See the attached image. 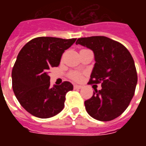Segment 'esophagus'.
Instances as JSON below:
<instances>
[{
  "label": "esophagus",
  "mask_w": 146,
  "mask_h": 146,
  "mask_svg": "<svg viewBox=\"0 0 146 146\" xmlns=\"http://www.w3.org/2000/svg\"><path fill=\"white\" fill-rule=\"evenodd\" d=\"M82 88V86H80V85H74L73 86V88L75 89V90H79Z\"/></svg>",
  "instance_id": "esophagus-1"
}]
</instances>
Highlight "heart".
Masks as SVG:
<instances>
[{"instance_id":"1","label":"heart","mask_w":146,"mask_h":146,"mask_svg":"<svg viewBox=\"0 0 146 146\" xmlns=\"http://www.w3.org/2000/svg\"><path fill=\"white\" fill-rule=\"evenodd\" d=\"M70 77L73 80H76V81H79L82 78L81 74L78 72H72L70 73Z\"/></svg>"}]
</instances>
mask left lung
<instances>
[{
	"instance_id": "8db88e82",
	"label": "left lung",
	"mask_w": 146,
	"mask_h": 146,
	"mask_svg": "<svg viewBox=\"0 0 146 146\" xmlns=\"http://www.w3.org/2000/svg\"><path fill=\"white\" fill-rule=\"evenodd\" d=\"M76 44L90 48L95 64L88 84H102L91 98L84 102L90 116L110 121L120 116L135 95L138 76L135 62L127 48L119 42L103 36L77 39Z\"/></svg>"
}]
</instances>
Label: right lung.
I'll return each instance as SVG.
<instances>
[{
	"mask_svg": "<svg viewBox=\"0 0 146 146\" xmlns=\"http://www.w3.org/2000/svg\"><path fill=\"white\" fill-rule=\"evenodd\" d=\"M76 40L40 36L19 51L11 72L12 89L21 106L33 116L50 118L63 110L66 95L73 90V84L64 81L51 87L48 73L59 65L65 50Z\"/></svg>",
	"mask_w": 146,
	"mask_h": 146,
	"instance_id": "right-lung-1",
	"label": "right lung"
}]
</instances>
